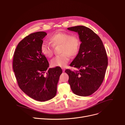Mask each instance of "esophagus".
Here are the masks:
<instances>
[{
  "label": "esophagus",
  "mask_w": 125,
  "mask_h": 125,
  "mask_svg": "<svg viewBox=\"0 0 125 125\" xmlns=\"http://www.w3.org/2000/svg\"><path fill=\"white\" fill-rule=\"evenodd\" d=\"M62 69L63 70V72H64V71H65V68H62Z\"/></svg>",
  "instance_id": "1"
}]
</instances>
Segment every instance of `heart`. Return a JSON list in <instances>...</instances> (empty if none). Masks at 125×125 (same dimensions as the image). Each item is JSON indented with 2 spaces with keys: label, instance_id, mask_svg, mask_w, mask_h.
I'll list each match as a JSON object with an SVG mask.
<instances>
[{
  "label": "heart",
  "instance_id": "heart-1",
  "mask_svg": "<svg viewBox=\"0 0 125 125\" xmlns=\"http://www.w3.org/2000/svg\"><path fill=\"white\" fill-rule=\"evenodd\" d=\"M51 44L43 42L41 46L42 54L50 58L53 55L54 47L60 46L59 52L61 54L56 56L51 61L53 67H65L69 61V55H76L80 46V40L76 35H70L69 33L57 32L49 38Z\"/></svg>",
  "mask_w": 125,
  "mask_h": 125
}]
</instances>
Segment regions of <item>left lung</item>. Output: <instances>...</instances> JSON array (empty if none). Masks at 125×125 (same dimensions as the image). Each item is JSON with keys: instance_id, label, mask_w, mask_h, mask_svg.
Returning <instances> with one entry per match:
<instances>
[{"instance_id": "left-lung-1", "label": "left lung", "mask_w": 125, "mask_h": 125, "mask_svg": "<svg viewBox=\"0 0 125 125\" xmlns=\"http://www.w3.org/2000/svg\"><path fill=\"white\" fill-rule=\"evenodd\" d=\"M77 32L81 43L77 56L70 66L78 69H66L72 92L80 96H88L98 89L103 82L108 66V57L103 42L91 29L84 26L67 28Z\"/></svg>"}]
</instances>
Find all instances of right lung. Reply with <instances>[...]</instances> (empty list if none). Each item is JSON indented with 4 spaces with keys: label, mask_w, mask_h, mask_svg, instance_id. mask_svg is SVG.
Masks as SVG:
<instances>
[{
    "label": "right lung",
    "mask_w": 125,
    "mask_h": 125,
    "mask_svg": "<svg viewBox=\"0 0 125 125\" xmlns=\"http://www.w3.org/2000/svg\"><path fill=\"white\" fill-rule=\"evenodd\" d=\"M47 33H31L18 44L13 55V69L18 85L28 96L44 102L54 98L62 70L49 68L47 58L41 52L43 39Z\"/></svg>",
    "instance_id": "add662e5"
}]
</instances>
